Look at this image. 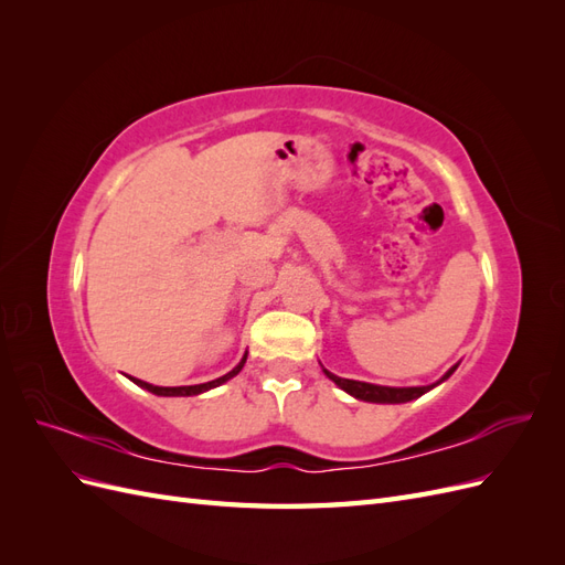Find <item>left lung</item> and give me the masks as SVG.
Here are the masks:
<instances>
[{"instance_id":"1","label":"left lung","mask_w":565,"mask_h":565,"mask_svg":"<svg viewBox=\"0 0 565 565\" xmlns=\"http://www.w3.org/2000/svg\"><path fill=\"white\" fill-rule=\"evenodd\" d=\"M455 372V367L446 374L443 380H448L450 374ZM324 374L337 384L344 388L347 393H351V396L361 398V401H367V403H407V401H415L419 396H424L426 391L434 388L436 384L431 386H407V388H393V386H377V384H365V382H355V380H341L337 377V374L324 370ZM440 380V382H443Z\"/></svg>"}]
</instances>
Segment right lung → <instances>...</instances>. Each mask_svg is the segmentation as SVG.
Instances as JSON below:
<instances>
[{
  "mask_svg": "<svg viewBox=\"0 0 565 565\" xmlns=\"http://www.w3.org/2000/svg\"><path fill=\"white\" fill-rule=\"evenodd\" d=\"M245 361H247V355L243 358L241 365L233 367L228 374H224V377L212 380V382H207V384H195V386H152V384H148V382H141V380H134V377H131V380H134L136 384H139V386L148 388L150 393H156V396H198V393H202V391H210V388H214V386H218V384L228 382L231 377H235V374L243 370Z\"/></svg>",
  "mask_w": 565,
  "mask_h": 565,
  "instance_id": "right-lung-1",
  "label": "right lung"
}]
</instances>
